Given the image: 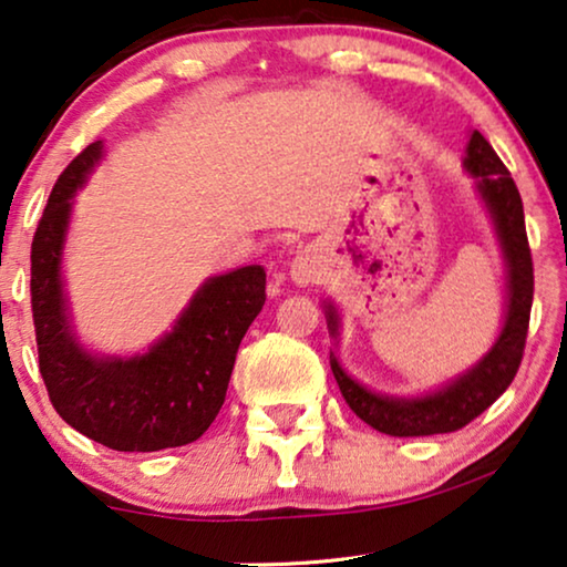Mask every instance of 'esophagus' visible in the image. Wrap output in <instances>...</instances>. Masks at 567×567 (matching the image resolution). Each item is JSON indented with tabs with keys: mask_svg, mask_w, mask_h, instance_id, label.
I'll return each instance as SVG.
<instances>
[{
	"mask_svg": "<svg viewBox=\"0 0 567 567\" xmlns=\"http://www.w3.org/2000/svg\"><path fill=\"white\" fill-rule=\"evenodd\" d=\"M312 262H309L307 258H299L297 262H293V268H291V278L297 284H301V286H307L309 281H312Z\"/></svg>",
	"mask_w": 567,
	"mask_h": 567,
	"instance_id": "1",
	"label": "esophagus"
}]
</instances>
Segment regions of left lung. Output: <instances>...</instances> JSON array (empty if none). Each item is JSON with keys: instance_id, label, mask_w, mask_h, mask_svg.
<instances>
[{"instance_id": "1", "label": "left lung", "mask_w": 567, "mask_h": 567, "mask_svg": "<svg viewBox=\"0 0 567 567\" xmlns=\"http://www.w3.org/2000/svg\"><path fill=\"white\" fill-rule=\"evenodd\" d=\"M464 165H467V173L477 177V188L483 193L485 204L491 206L495 229H498L503 252H506V324H503L498 343L493 346V351L475 369L467 371L462 379H456L446 390L425 394L421 400L382 398V394L363 390L359 382H353L340 369L336 355H332L330 369L336 374V382L340 392H343L348 408L363 423L386 433V436H433V433H452L464 429V425L475 421L480 413H485L508 390L518 367H522L534 299V262L529 239H526L524 204L508 167L503 165L491 142L480 131H472ZM328 317L330 330L336 332V312L328 309Z\"/></svg>"}]
</instances>
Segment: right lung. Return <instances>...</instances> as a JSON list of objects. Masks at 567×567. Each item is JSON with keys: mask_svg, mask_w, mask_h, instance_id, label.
Segmentation results:
<instances>
[{"mask_svg": "<svg viewBox=\"0 0 567 567\" xmlns=\"http://www.w3.org/2000/svg\"><path fill=\"white\" fill-rule=\"evenodd\" d=\"M95 142L53 185L30 247L38 369L51 405L115 452H159L200 439L227 398L237 348L266 305V270L237 268L196 293L175 330L136 359H92L69 330L59 260L74 190L100 159Z\"/></svg>", "mask_w": 567, "mask_h": 567, "instance_id": "1", "label": "right lung"}]
</instances>
